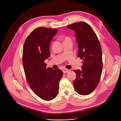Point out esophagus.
I'll return each mask as SVG.
<instances>
[{"label": "esophagus", "instance_id": "esophagus-1", "mask_svg": "<svg viewBox=\"0 0 121 121\" xmlns=\"http://www.w3.org/2000/svg\"><path fill=\"white\" fill-rule=\"evenodd\" d=\"M68 71H69V70H68V69H63V70H62V72H63V73L64 74L68 72Z\"/></svg>", "mask_w": 121, "mask_h": 121}]
</instances>
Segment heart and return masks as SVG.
Here are the masks:
<instances>
[{"instance_id":"b5f03b06","label":"heart","mask_w":121,"mask_h":121,"mask_svg":"<svg viewBox=\"0 0 121 121\" xmlns=\"http://www.w3.org/2000/svg\"><path fill=\"white\" fill-rule=\"evenodd\" d=\"M63 43L64 42H68V41H71L72 40L71 39V38L67 36H65V37H63Z\"/></svg>"}]
</instances>
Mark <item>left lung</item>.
Returning <instances> with one entry per match:
<instances>
[{
	"label": "left lung",
	"instance_id": "left-lung-1",
	"mask_svg": "<svg viewBox=\"0 0 121 121\" xmlns=\"http://www.w3.org/2000/svg\"><path fill=\"white\" fill-rule=\"evenodd\" d=\"M75 31L78 57L82 60V70H75L76 91L82 95L90 94L97 87L102 72V53L100 42L91 26L84 22L67 26Z\"/></svg>",
	"mask_w": 121,
	"mask_h": 121
}]
</instances>
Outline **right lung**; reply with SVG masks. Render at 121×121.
Returning a JSON list of instances; mask_svg holds the SVG:
<instances>
[{
    "mask_svg": "<svg viewBox=\"0 0 121 121\" xmlns=\"http://www.w3.org/2000/svg\"><path fill=\"white\" fill-rule=\"evenodd\" d=\"M58 29L38 27L26 39L22 62L27 82L34 93L45 101L54 99L59 92L63 72L60 69L46 68L44 60L50 56V42Z\"/></svg>",
    "mask_w": 121,
    "mask_h": 121,
    "instance_id": "right-lung-1",
    "label": "right lung"
}]
</instances>
